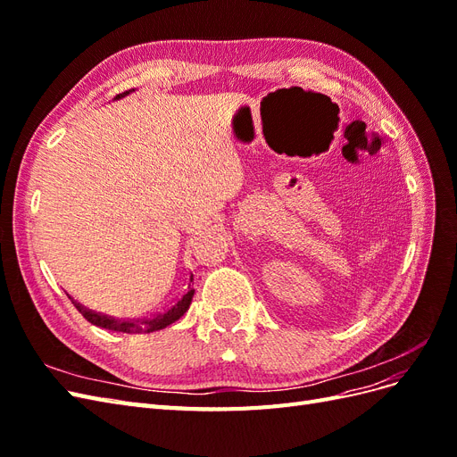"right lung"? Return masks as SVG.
Returning <instances> with one entry per match:
<instances>
[{
    "mask_svg": "<svg viewBox=\"0 0 457 457\" xmlns=\"http://www.w3.org/2000/svg\"><path fill=\"white\" fill-rule=\"evenodd\" d=\"M133 91L135 89H129L126 93H120L114 101L123 99V96L133 93ZM190 282H192V278H190ZM192 297H195V289H188V292L183 294V297L179 299L175 305H171L168 311H163V312L154 314V316H148V318H139V320H116V318H110L106 314L87 311L86 307H81L79 303H76V301H74V307L93 326H99V328H104V329H112V331H121V334H150V331L163 329V328H168L170 324H173L175 320H179V318H181L188 311L190 303H192Z\"/></svg>",
    "mask_w": 457,
    "mask_h": 457,
    "instance_id": "add662e5",
    "label": "right lung"
}]
</instances>
